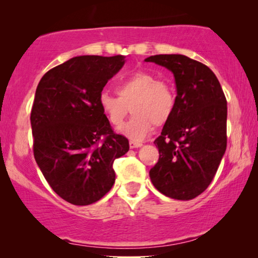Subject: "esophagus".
I'll list each match as a JSON object with an SVG mask.
<instances>
[{
  "label": "esophagus",
  "mask_w": 258,
  "mask_h": 258,
  "mask_svg": "<svg viewBox=\"0 0 258 258\" xmlns=\"http://www.w3.org/2000/svg\"><path fill=\"white\" fill-rule=\"evenodd\" d=\"M129 146L132 149L134 148H139V147H142V142H140V141H135V140H130L129 141Z\"/></svg>",
  "instance_id": "34e87169"
}]
</instances>
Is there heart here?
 I'll return each mask as SVG.
<instances>
[{"mask_svg":"<svg viewBox=\"0 0 258 258\" xmlns=\"http://www.w3.org/2000/svg\"><path fill=\"white\" fill-rule=\"evenodd\" d=\"M117 95L102 90L98 105L114 126H119L129 114L132 119L121 128L124 135L142 139L155 125H163L174 114L175 94L169 83L157 80L153 73L137 70L130 74L116 87Z\"/></svg>","mask_w":258,"mask_h":258,"instance_id":"b5f03b06","label":"heart"}]
</instances>
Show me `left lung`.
Returning a JSON list of instances; mask_svg holds the SVG:
<instances>
[{"mask_svg": "<svg viewBox=\"0 0 258 258\" xmlns=\"http://www.w3.org/2000/svg\"><path fill=\"white\" fill-rule=\"evenodd\" d=\"M146 61L170 70L177 89L174 114L154 142L160 157L150 179L170 199L192 200L209 186L227 149V98L203 63L175 54Z\"/></svg>", "mask_w": 258, "mask_h": 258, "instance_id": "left-lung-1", "label": "left lung"}]
</instances>
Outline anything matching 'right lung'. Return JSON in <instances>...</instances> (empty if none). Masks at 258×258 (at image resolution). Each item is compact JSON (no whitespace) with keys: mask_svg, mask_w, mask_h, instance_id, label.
Returning <instances> with one entry per match:
<instances>
[{"mask_svg":"<svg viewBox=\"0 0 258 258\" xmlns=\"http://www.w3.org/2000/svg\"><path fill=\"white\" fill-rule=\"evenodd\" d=\"M124 56H77L52 68L36 88L30 122L34 157L51 189L67 202L89 206L115 183L116 158L129 150L112 130L98 95Z\"/></svg>","mask_w":258,"mask_h":258,"instance_id":"add662e5","label":"right lung"}]
</instances>
